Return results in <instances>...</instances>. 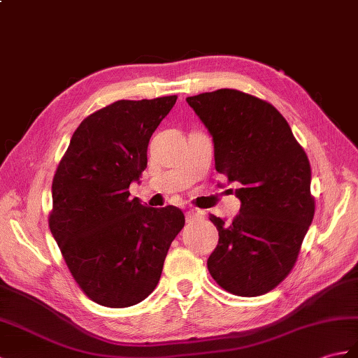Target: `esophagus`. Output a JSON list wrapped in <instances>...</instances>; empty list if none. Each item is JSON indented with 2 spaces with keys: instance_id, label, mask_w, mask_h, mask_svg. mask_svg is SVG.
I'll list each match as a JSON object with an SVG mask.
<instances>
[{
  "instance_id": "esophagus-1",
  "label": "esophagus",
  "mask_w": 358,
  "mask_h": 358,
  "mask_svg": "<svg viewBox=\"0 0 358 358\" xmlns=\"http://www.w3.org/2000/svg\"><path fill=\"white\" fill-rule=\"evenodd\" d=\"M201 212H199V210H196V209H192V210H189L187 213H186V220L187 221H194V220H196V218H199V217H201Z\"/></svg>"
}]
</instances>
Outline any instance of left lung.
<instances>
[{"label":"left lung","mask_w":358,"mask_h":358,"mask_svg":"<svg viewBox=\"0 0 358 358\" xmlns=\"http://www.w3.org/2000/svg\"><path fill=\"white\" fill-rule=\"evenodd\" d=\"M186 101L213 138L215 169L236 182L241 199L231 222L210 215L220 239L207 268L231 294L268 293L293 270L314 217L308 157L259 97L221 88Z\"/></svg>","instance_id":"left-lung-1"}]
</instances>
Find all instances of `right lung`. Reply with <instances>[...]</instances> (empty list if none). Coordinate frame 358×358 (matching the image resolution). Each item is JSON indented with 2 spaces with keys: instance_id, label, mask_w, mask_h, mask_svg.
<instances>
[{
  "instance_id": "obj_1",
  "label": "right lung",
  "mask_w": 358,
  "mask_h": 358,
  "mask_svg": "<svg viewBox=\"0 0 358 358\" xmlns=\"http://www.w3.org/2000/svg\"><path fill=\"white\" fill-rule=\"evenodd\" d=\"M177 96L117 101L74 131L53 177L50 231L91 301L127 308L154 292L172 241L185 227L176 206L129 198L148 164V143Z\"/></svg>"
}]
</instances>
